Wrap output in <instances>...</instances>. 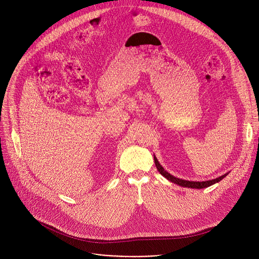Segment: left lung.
I'll return each instance as SVG.
<instances>
[{
	"label": "left lung",
	"instance_id": "8db88e82",
	"mask_svg": "<svg viewBox=\"0 0 259 259\" xmlns=\"http://www.w3.org/2000/svg\"><path fill=\"white\" fill-rule=\"evenodd\" d=\"M154 160H155V164H156V167L158 169V171L165 177L167 178L169 181L177 184V186H180L182 188H190V189H205V188H208L210 186H213V184L219 182L220 180H223V178H225L230 172L221 175L215 179H210V180H205V181H192V180H184V179H180V178H177L173 175H171L169 172H167L163 167L162 165L159 163L158 159L156 158V156L154 155Z\"/></svg>",
	"mask_w": 259,
	"mask_h": 259
}]
</instances>
